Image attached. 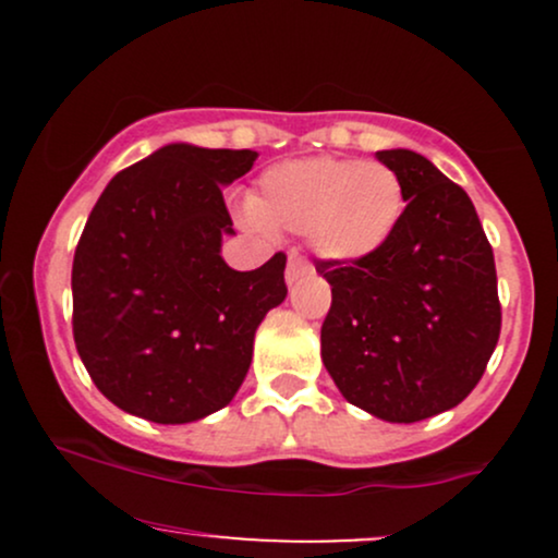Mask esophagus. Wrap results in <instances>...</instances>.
<instances>
[{"mask_svg": "<svg viewBox=\"0 0 558 558\" xmlns=\"http://www.w3.org/2000/svg\"><path fill=\"white\" fill-rule=\"evenodd\" d=\"M306 272H312L310 262H306L304 257H301V254L293 252L291 257H288V267H286V280H288V283H296V280H299V278H304Z\"/></svg>", "mask_w": 558, "mask_h": 558, "instance_id": "esophagus-1", "label": "esophagus"}]
</instances>
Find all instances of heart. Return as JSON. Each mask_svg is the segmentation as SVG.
Masks as SVG:
<instances>
[{"mask_svg": "<svg viewBox=\"0 0 558 558\" xmlns=\"http://www.w3.org/2000/svg\"><path fill=\"white\" fill-rule=\"evenodd\" d=\"M403 207V183L388 165L306 157L262 172L257 194L241 204V217L265 233H306L319 257L351 265L386 246Z\"/></svg>", "mask_w": 558, "mask_h": 558, "instance_id": "1", "label": "heart"}]
</instances>
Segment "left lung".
<instances>
[{"instance_id":"1","label":"left lung","mask_w":558,"mask_h":558,"mask_svg":"<svg viewBox=\"0 0 558 558\" xmlns=\"http://www.w3.org/2000/svg\"><path fill=\"white\" fill-rule=\"evenodd\" d=\"M407 207L375 257L317 259L332 304L323 362L343 399L386 422H420L462 403L501 332L493 248L462 185L409 149L377 151Z\"/></svg>"}]
</instances>
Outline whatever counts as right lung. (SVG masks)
<instances>
[{
    "instance_id": "1",
    "label": "right lung",
    "mask_w": 558,
    "mask_h": 558,
    "mask_svg": "<svg viewBox=\"0 0 558 558\" xmlns=\"http://www.w3.org/2000/svg\"><path fill=\"white\" fill-rule=\"evenodd\" d=\"M252 149L168 144L107 183L73 259V338L94 386L128 414L183 425L233 401L254 332L286 299V254L239 272L222 185Z\"/></svg>"
}]
</instances>
